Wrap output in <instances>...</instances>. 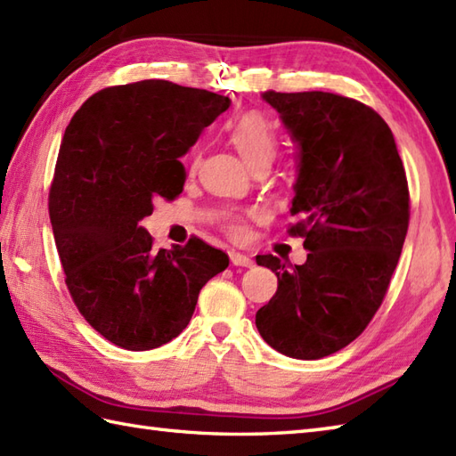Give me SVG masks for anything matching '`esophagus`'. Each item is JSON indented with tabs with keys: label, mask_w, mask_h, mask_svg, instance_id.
<instances>
[{
	"label": "esophagus",
	"mask_w": 456,
	"mask_h": 456,
	"mask_svg": "<svg viewBox=\"0 0 456 456\" xmlns=\"http://www.w3.org/2000/svg\"><path fill=\"white\" fill-rule=\"evenodd\" d=\"M231 262H232V266H245V268H250L254 264L252 258L242 252H231Z\"/></svg>",
	"instance_id": "1"
}]
</instances>
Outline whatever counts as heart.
<instances>
[{"label":"heart","mask_w":456,"mask_h":456,"mask_svg":"<svg viewBox=\"0 0 456 456\" xmlns=\"http://www.w3.org/2000/svg\"><path fill=\"white\" fill-rule=\"evenodd\" d=\"M231 142L250 167H256L264 161H272L273 153H276V134H273L270 122L260 114L242 116L232 126ZM231 229L235 232L240 231L237 219L232 221Z\"/></svg>","instance_id":"1"}]
</instances>
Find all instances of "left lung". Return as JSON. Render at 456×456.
I'll use <instances>...</instances> for the list:
<instances>
[{
	"label": "left lung",
	"instance_id": "left-lung-1",
	"mask_svg": "<svg viewBox=\"0 0 456 456\" xmlns=\"http://www.w3.org/2000/svg\"><path fill=\"white\" fill-rule=\"evenodd\" d=\"M295 145L291 235L306 262L256 256L278 291L256 313L264 342L295 359H321L365 330L385 299L408 232L406 173L387 122L334 93H262Z\"/></svg>",
	"mask_w": 456,
	"mask_h": 456
}]
</instances>
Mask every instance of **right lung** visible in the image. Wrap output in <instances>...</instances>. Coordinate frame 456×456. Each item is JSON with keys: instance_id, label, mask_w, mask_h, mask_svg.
Returning a JSON list of instances; mask_svg holds the SVG:
<instances>
[{"instance_id": "1", "label": "right lung", "mask_w": 456, "mask_h": 456, "mask_svg": "<svg viewBox=\"0 0 456 456\" xmlns=\"http://www.w3.org/2000/svg\"><path fill=\"white\" fill-rule=\"evenodd\" d=\"M231 99L145 79L102 89L63 134L50 221L79 313L114 346L145 352L192 319L200 289L229 266L225 252L190 239L153 250L142 227L153 200L183 192L178 161Z\"/></svg>"}]
</instances>
